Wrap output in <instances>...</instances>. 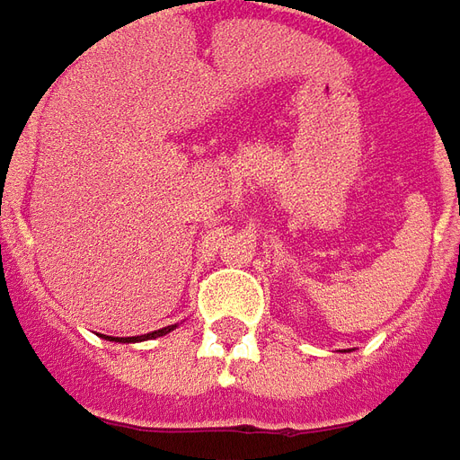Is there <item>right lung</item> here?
<instances>
[{"label": "right lung", "mask_w": 460, "mask_h": 460, "mask_svg": "<svg viewBox=\"0 0 460 460\" xmlns=\"http://www.w3.org/2000/svg\"><path fill=\"white\" fill-rule=\"evenodd\" d=\"M172 329H175V324H171V327L155 329V332H148V334H141V337H106V334H101V337L109 341H119V344H131V341H146V340H155V337H165V334H168V332H172Z\"/></svg>", "instance_id": "obj_1"}]
</instances>
